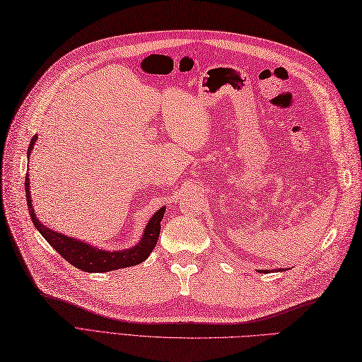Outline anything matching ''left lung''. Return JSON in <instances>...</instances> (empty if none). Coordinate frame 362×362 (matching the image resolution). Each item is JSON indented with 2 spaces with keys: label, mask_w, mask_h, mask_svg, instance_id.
Segmentation results:
<instances>
[{
  "label": "left lung",
  "mask_w": 362,
  "mask_h": 362,
  "mask_svg": "<svg viewBox=\"0 0 362 362\" xmlns=\"http://www.w3.org/2000/svg\"><path fill=\"white\" fill-rule=\"evenodd\" d=\"M283 270H284V269H283ZM283 270H281V272H283ZM264 272H266V273H267V272H269V270H264ZM276 272H278V270H276Z\"/></svg>",
  "instance_id": "left-lung-1"
}]
</instances>
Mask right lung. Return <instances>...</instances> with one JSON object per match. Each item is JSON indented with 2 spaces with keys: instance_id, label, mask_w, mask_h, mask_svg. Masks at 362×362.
Wrapping results in <instances>:
<instances>
[{
  "instance_id": "add662e5",
  "label": "right lung",
  "mask_w": 362,
  "mask_h": 362,
  "mask_svg": "<svg viewBox=\"0 0 362 362\" xmlns=\"http://www.w3.org/2000/svg\"><path fill=\"white\" fill-rule=\"evenodd\" d=\"M37 135L30 139V144L28 148V158L32 153V148L35 141H37ZM25 199H28V207H29V215L35 227L38 228V232L46 238V241L54 247L61 257H63L67 262L72 264L76 269H81L84 272H92V273H103V272H112L124 267L136 266V264L143 262L148 258V255L155 249L158 243V236H160L161 230V219L164 216L165 207H161L156 214L151 218V221L147 223L144 233L141 236V240L136 245L126 250H103L96 249L93 245L87 244L84 241L75 240V238L66 236L63 233H58L55 230H50L44 224L38 221L37 215L33 211L32 206V197H30V182H29V173L25 175Z\"/></svg>"
}]
</instances>
